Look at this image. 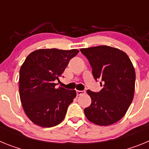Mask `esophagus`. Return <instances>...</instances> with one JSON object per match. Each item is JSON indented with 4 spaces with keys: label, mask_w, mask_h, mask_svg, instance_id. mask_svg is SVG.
I'll use <instances>...</instances> for the list:
<instances>
[{
    "label": "esophagus",
    "mask_w": 149,
    "mask_h": 149,
    "mask_svg": "<svg viewBox=\"0 0 149 149\" xmlns=\"http://www.w3.org/2000/svg\"><path fill=\"white\" fill-rule=\"evenodd\" d=\"M86 93L85 91H80V90H77V95H84V93Z\"/></svg>",
    "instance_id": "1"
}]
</instances>
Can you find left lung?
<instances>
[{
    "label": "left lung",
    "mask_w": 149,
    "mask_h": 149,
    "mask_svg": "<svg viewBox=\"0 0 149 149\" xmlns=\"http://www.w3.org/2000/svg\"><path fill=\"white\" fill-rule=\"evenodd\" d=\"M93 68L95 80H101L103 89L98 93L88 89L92 103L84 109L89 121L101 126L120 120L134 98L136 74L128 56L110 46L81 48Z\"/></svg>",
    "instance_id": "8db88e82"
}]
</instances>
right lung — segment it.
I'll return each instance as SVG.
<instances>
[{
    "label": "right lung",
    "mask_w": 149,
    "mask_h": 149,
    "mask_svg": "<svg viewBox=\"0 0 149 149\" xmlns=\"http://www.w3.org/2000/svg\"><path fill=\"white\" fill-rule=\"evenodd\" d=\"M77 49H39L27 56L19 72V95L26 115L43 127L56 126L64 119L76 97L75 90L55 88Z\"/></svg>",
    "instance_id": "1"
}]
</instances>
